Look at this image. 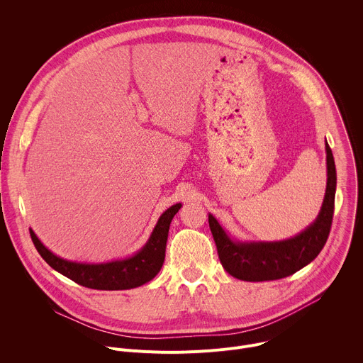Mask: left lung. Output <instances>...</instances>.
<instances>
[{"label":"left lung","instance_id":"8db88e82","mask_svg":"<svg viewBox=\"0 0 363 363\" xmlns=\"http://www.w3.org/2000/svg\"><path fill=\"white\" fill-rule=\"evenodd\" d=\"M326 153L328 186L320 214L312 225L294 238L279 242H234L218 221L211 214L208 216L220 262L228 274L244 281L279 280L315 260L328 241L335 211L336 168L328 142Z\"/></svg>","mask_w":363,"mask_h":363}]
</instances>
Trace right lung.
I'll use <instances>...</instances> for the list:
<instances>
[{"label": "right lung", "instance_id": "1", "mask_svg": "<svg viewBox=\"0 0 363 363\" xmlns=\"http://www.w3.org/2000/svg\"><path fill=\"white\" fill-rule=\"evenodd\" d=\"M181 206V203H175L168 208L158 220L146 245L138 254L122 262L106 264H80L67 262L48 251L33 230H30V235L44 262L74 283L94 290H126L150 281L160 273L165 260L169 225Z\"/></svg>", "mask_w": 363, "mask_h": 363}]
</instances>
